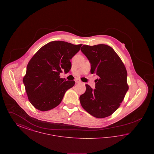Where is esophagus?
Wrapping results in <instances>:
<instances>
[{
	"label": "esophagus",
	"mask_w": 154,
	"mask_h": 154,
	"mask_svg": "<svg viewBox=\"0 0 154 154\" xmlns=\"http://www.w3.org/2000/svg\"><path fill=\"white\" fill-rule=\"evenodd\" d=\"M75 81L76 83H80V82H81V81L80 80H78V79L75 80Z\"/></svg>",
	"instance_id": "esophagus-1"
}]
</instances>
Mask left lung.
I'll return each mask as SVG.
<instances>
[{"label":"left lung","mask_w":154,"mask_h":154,"mask_svg":"<svg viewBox=\"0 0 154 154\" xmlns=\"http://www.w3.org/2000/svg\"><path fill=\"white\" fill-rule=\"evenodd\" d=\"M81 51L91 63V73L99 77L95 81V89L85 85L86 91L80 96L81 104L95 117H109L120 106L129 89L125 66L107 45H84Z\"/></svg>","instance_id":"left-lung-1"}]
</instances>
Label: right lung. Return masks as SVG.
Instances as JSON below:
<instances>
[{"mask_svg": "<svg viewBox=\"0 0 154 154\" xmlns=\"http://www.w3.org/2000/svg\"><path fill=\"white\" fill-rule=\"evenodd\" d=\"M82 44L54 41L43 46L30 60L23 82L30 103L37 110H51L60 103L67 90L75 81H66L59 74L68 73L70 59Z\"/></svg>", "mask_w": 154, "mask_h": 154, "instance_id": "obj_1", "label": "right lung"}]
</instances>
